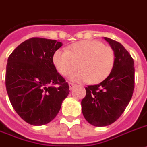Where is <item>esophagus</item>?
I'll list each match as a JSON object with an SVG mask.
<instances>
[{
    "mask_svg": "<svg viewBox=\"0 0 147 147\" xmlns=\"http://www.w3.org/2000/svg\"><path fill=\"white\" fill-rule=\"evenodd\" d=\"M76 84H71V83H70V84H69V88H70V91H72L74 88H76Z\"/></svg>",
    "mask_w": 147,
    "mask_h": 147,
    "instance_id": "esophagus-1",
    "label": "esophagus"
}]
</instances>
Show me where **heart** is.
<instances>
[{"label": "heart", "instance_id": "obj_1", "mask_svg": "<svg viewBox=\"0 0 147 147\" xmlns=\"http://www.w3.org/2000/svg\"><path fill=\"white\" fill-rule=\"evenodd\" d=\"M52 63L63 76H69L77 68L71 80L75 82L88 80L98 84L111 73L115 64V53L109 46L98 40H83L70 46L67 51L57 50L53 53Z\"/></svg>", "mask_w": 147, "mask_h": 147}]
</instances>
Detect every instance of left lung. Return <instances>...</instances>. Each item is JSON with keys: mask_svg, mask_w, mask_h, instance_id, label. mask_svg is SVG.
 Segmentation results:
<instances>
[{"mask_svg": "<svg viewBox=\"0 0 147 147\" xmlns=\"http://www.w3.org/2000/svg\"><path fill=\"white\" fill-rule=\"evenodd\" d=\"M115 53V64L110 76L86 89L81 101L85 119L95 127H106L115 122L130 102L134 88L133 58L119 42L104 37Z\"/></svg>", "mask_w": 147, "mask_h": 147, "instance_id": "left-lung-1", "label": "left lung"}]
</instances>
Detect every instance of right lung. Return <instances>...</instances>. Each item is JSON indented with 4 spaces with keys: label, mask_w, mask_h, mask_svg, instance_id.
I'll return each instance as SVG.
<instances>
[{
    "label": "right lung",
    "mask_w": 147,
    "mask_h": 147,
    "mask_svg": "<svg viewBox=\"0 0 147 147\" xmlns=\"http://www.w3.org/2000/svg\"><path fill=\"white\" fill-rule=\"evenodd\" d=\"M61 46L56 40L33 37L9 56L5 85L9 100L20 118L31 125L50 123L69 94L68 84L52 63L53 53Z\"/></svg>",
    "instance_id": "obj_1"
}]
</instances>
